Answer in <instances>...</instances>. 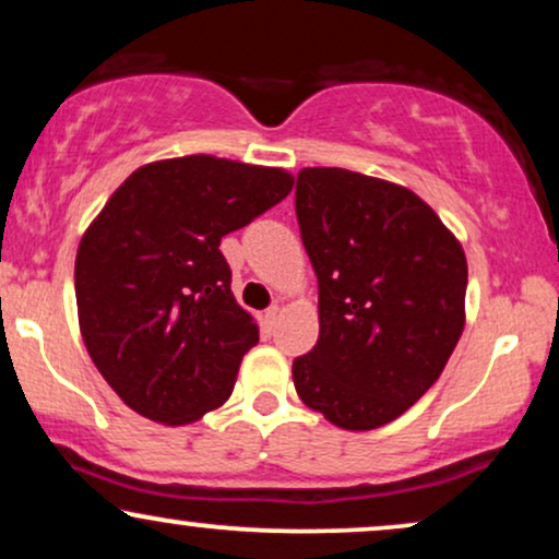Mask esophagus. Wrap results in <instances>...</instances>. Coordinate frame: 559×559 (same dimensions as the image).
Instances as JSON below:
<instances>
[{
  "mask_svg": "<svg viewBox=\"0 0 559 559\" xmlns=\"http://www.w3.org/2000/svg\"><path fill=\"white\" fill-rule=\"evenodd\" d=\"M278 312H281V307L278 305H271L265 310V323H267V329H273L275 325V320H278Z\"/></svg>",
  "mask_w": 559,
  "mask_h": 559,
  "instance_id": "1",
  "label": "esophagus"
}]
</instances>
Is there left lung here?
Here are the masks:
<instances>
[{"instance_id": "1", "label": "left lung", "mask_w": 559, "mask_h": 559, "mask_svg": "<svg viewBox=\"0 0 559 559\" xmlns=\"http://www.w3.org/2000/svg\"><path fill=\"white\" fill-rule=\"evenodd\" d=\"M294 207L320 312L294 386L333 426L370 431L413 407L457 346L465 252L420 197L362 173L305 168Z\"/></svg>"}]
</instances>
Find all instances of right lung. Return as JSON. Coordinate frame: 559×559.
Wrapping results in <instances>:
<instances>
[{
    "mask_svg": "<svg viewBox=\"0 0 559 559\" xmlns=\"http://www.w3.org/2000/svg\"><path fill=\"white\" fill-rule=\"evenodd\" d=\"M292 186L278 168L163 159L131 173L88 226L75 258L83 344L128 407L183 426L228 400L260 333L230 294L221 239Z\"/></svg>",
    "mask_w": 559,
    "mask_h": 559,
    "instance_id": "obj_1",
    "label": "right lung"
}]
</instances>
